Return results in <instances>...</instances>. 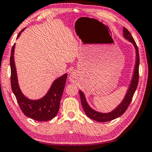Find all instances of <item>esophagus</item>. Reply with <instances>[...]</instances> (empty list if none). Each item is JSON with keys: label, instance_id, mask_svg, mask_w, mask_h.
Instances as JSON below:
<instances>
[{"label": "esophagus", "instance_id": "1", "mask_svg": "<svg viewBox=\"0 0 152 152\" xmlns=\"http://www.w3.org/2000/svg\"><path fill=\"white\" fill-rule=\"evenodd\" d=\"M70 81L71 82H73L75 81V79H76V73L75 72H71V75H70Z\"/></svg>", "mask_w": 152, "mask_h": 152}]
</instances>
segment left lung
Instances as JSON below:
<instances>
[{
  "label": "left lung",
  "mask_w": 152,
  "mask_h": 152,
  "mask_svg": "<svg viewBox=\"0 0 152 152\" xmlns=\"http://www.w3.org/2000/svg\"><path fill=\"white\" fill-rule=\"evenodd\" d=\"M124 37L127 40H128L132 43L134 45L135 49V53H136V59H135V65L134 68V74L132 79L131 83H130L129 88L127 89L126 96L124 99L121 102L118 107L109 113H100L98 111H95L90 107L87 103L86 97H85L84 94L81 91H79V95L81 97V102L82 107L83 108L85 113L87 117L89 118L94 119L95 121L99 122H106L109 121H111L113 119H115L118 117L123 115L125 111L127 110V107L129 105L130 103L132 102L133 96H134V93L137 89L138 81H139V66H140V56H139V50L136 43L134 41V38L132 36L131 33L127 30L126 28L124 27L123 29Z\"/></svg>",
  "instance_id": "left-lung-1"
}]
</instances>
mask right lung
<instances>
[{"instance_id":"right-lung-1","label":"right lung","mask_w":152,"mask_h":152,"mask_svg":"<svg viewBox=\"0 0 152 152\" xmlns=\"http://www.w3.org/2000/svg\"><path fill=\"white\" fill-rule=\"evenodd\" d=\"M22 29L17 36V39L20 35L21 32L25 30ZM15 44L11 50L10 58V82L13 94H15L18 105L23 113L28 118L39 121H46L52 119L57 115L60 107V102L64 88H65L67 74H64L60 77L55 79L49 91L41 99L31 100L26 97L21 92L18 83L17 75L14 60V51Z\"/></svg>"}]
</instances>
